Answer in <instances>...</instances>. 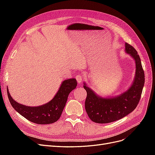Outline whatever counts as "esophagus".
Returning <instances> with one entry per match:
<instances>
[{
	"label": "esophagus",
	"mask_w": 155,
	"mask_h": 155,
	"mask_svg": "<svg viewBox=\"0 0 155 155\" xmlns=\"http://www.w3.org/2000/svg\"><path fill=\"white\" fill-rule=\"evenodd\" d=\"M76 80L79 83H81L83 81V76H81V75H78L76 77Z\"/></svg>",
	"instance_id": "34e87169"
}]
</instances>
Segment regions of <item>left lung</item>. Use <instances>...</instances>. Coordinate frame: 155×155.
I'll list each match as a JSON object with an SVG mask.
<instances>
[{
    "label": "left lung",
    "instance_id": "obj_1",
    "mask_svg": "<svg viewBox=\"0 0 155 155\" xmlns=\"http://www.w3.org/2000/svg\"><path fill=\"white\" fill-rule=\"evenodd\" d=\"M125 52L134 60L136 64L134 79L127 90L118 96L101 97L84 82L83 87L87 93L85 110L94 122H113L130 114L138 104L145 83L144 72L137 51L128 43H125Z\"/></svg>",
    "mask_w": 155,
    "mask_h": 155
}]
</instances>
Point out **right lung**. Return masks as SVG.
Instances as JSON below:
<instances>
[{
    "instance_id": "obj_1",
    "label": "right lung",
    "mask_w": 155,
    "mask_h": 155,
    "mask_svg": "<svg viewBox=\"0 0 155 155\" xmlns=\"http://www.w3.org/2000/svg\"><path fill=\"white\" fill-rule=\"evenodd\" d=\"M76 79L64 80L52 100L44 105L37 107H29L18 104L13 99L8 88L7 93L13 109L28 120L37 124H50L59 119L70 92L76 88Z\"/></svg>"
}]
</instances>
